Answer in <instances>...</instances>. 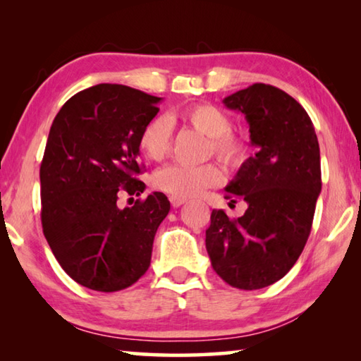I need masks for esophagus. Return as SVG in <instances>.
I'll list each match as a JSON object with an SVG mask.
<instances>
[{
  "instance_id": "esophagus-1",
  "label": "esophagus",
  "mask_w": 361,
  "mask_h": 361,
  "mask_svg": "<svg viewBox=\"0 0 361 361\" xmlns=\"http://www.w3.org/2000/svg\"><path fill=\"white\" fill-rule=\"evenodd\" d=\"M186 202V199H180V197H170V204H172L175 209L176 207H181L183 204Z\"/></svg>"
}]
</instances>
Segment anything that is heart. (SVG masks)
<instances>
[{
    "label": "heart",
    "instance_id": "1",
    "mask_svg": "<svg viewBox=\"0 0 361 361\" xmlns=\"http://www.w3.org/2000/svg\"><path fill=\"white\" fill-rule=\"evenodd\" d=\"M180 118L192 129L209 137L207 154H215L228 166H242L248 157V145L243 138L232 133L229 116L210 103H195L185 108ZM172 122L167 116H156L146 122L140 132L138 146L151 161L166 159L172 148ZM224 181L223 169L216 164L200 167L167 166L157 170L152 176V185L170 197L191 199L202 194L205 189L219 186Z\"/></svg>",
    "mask_w": 361,
    "mask_h": 361
}]
</instances>
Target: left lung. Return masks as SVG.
I'll return each instance as SVG.
<instances>
[{
	"label": "left lung",
	"instance_id": "8db88e82",
	"mask_svg": "<svg viewBox=\"0 0 361 361\" xmlns=\"http://www.w3.org/2000/svg\"><path fill=\"white\" fill-rule=\"evenodd\" d=\"M223 103L245 114L258 152L226 186L248 209L237 219L213 210L205 247L226 283L259 290L295 266L309 239L322 191L319 140L305 109L274 85L256 82Z\"/></svg>",
	"mask_w": 361,
	"mask_h": 361
}]
</instances>
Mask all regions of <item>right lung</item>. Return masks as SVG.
I'll use <instances>...</instances> for the list:
<instances>
[{
  "mask_svg": "<svg viewBox=\"0 0 361 361\" xmlns=\"http://www.w3.org/2000/svg\"><path fill=\"white\" fill-rule=\"evenodd\" d=\"M159 102L99 84L73 95L51 126L39 169L42 232L59 264L85 288L124 290L149 267L169 199L152 192L126 209L118 199L145 191L138 137Z\"/></svg>",
  "mask_w": 361,
  "mask_h": 361,
  "instance_id": "add662e5",
  "label": "right lung"
}]
</instances>
